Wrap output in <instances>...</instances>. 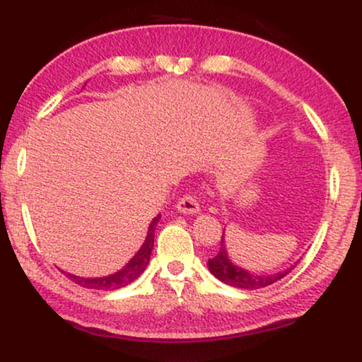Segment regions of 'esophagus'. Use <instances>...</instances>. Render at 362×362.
Wrapping results in <instances>:
<instances>
[{
	"label": "esophagus",
	"mask_w": 362,
	"mask_h": 362,
	"mask_svg": "<svg viewBox=\"0 0 362 362\" xmlns=\"http://www.w3.org/2000/svg\"><path fill=\"white\" fill-rule=\"evenodd\" d=\"M177 209L184 214H195L199 213V202L192 194H185L177 201Z\"/></svg>",
	"instance_id": "34e87169"
}]
</instances>
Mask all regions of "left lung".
<instances>
[{
  "label": "left lung",
  "instance_id": "left-lung-1",
  "mask_svg": "<svg viewBox=\"0 0 362 362\" xmlns=\"http://www.w3.org/2000/svg\"><path fill=\"white\" fill-rule=\"evenodd\" d=\"M209 265V271L213 272V276L218 277L219 281H223L224 284L235 286V288H242V289H260V288H267V286L274 284V282L281 281L282 277H286L291 272V269H286V271L277 272V274H265V276H255L253 272H247L243 269L236 267L230 262L226 255V250H224V245L221 240V247H219V252L216 253L213 259H209L207 262Z\"/></svg>",
  "mask_w": 362,
  "mask_h": 362
}]
</instances>
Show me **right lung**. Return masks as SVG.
<instances>
[{
	"instance_id": "obj_1",
	"label": "right lung",
	"mask_w": 362,
	"mask_h": 362,
	"mask_svg": "<svg viewBox=\"0 0 362 362\" xmlns=\"http://www.w3.org/2000/svg\"><path fill=\"white\" fill-rule=\"evenodd\" d=\"M160 221V216H156L153 219V223L149 224V230H148V236L144 240L143 247L139 248V252L136 253L134 259H131V262L119 271L117 274L109 277H100V279H83V277H76L68 274V277L76 284L83 286V288H88V289H102V291H114L119 288H124V286L131 284L132 281L138 279V277L143 274L144 269H146L148 262H149V255H151L153 250V243H155V230H156V224Z\"/></svg>"
}]
</instances>
